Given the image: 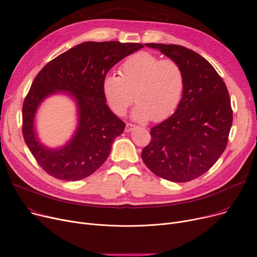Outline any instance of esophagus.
I'll list each match as a JSON object with an SVG mask.
<instances>
[{
	"instance_id": "esophagus-1",
	"label": "esophagus",
	"mask_w": 257,
	"mask_h": 257,
	"mask_svg": "<svg viewBox=\"0 0 257 257\" xmlns=\"http://www.w3.org/2000/svg\"><path fill=\"white\" fill-rule=\"evenodd\" d=\"M135 128H136V125H134V124H132V123H126L125 132L130 133V132H132V131H133V130H135Z\"/></svg>"
}]
</instances>
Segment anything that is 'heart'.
I'll list each match as a JSON object with an SVG mask.
<instances>
[{
    "mask_svg": "<svg viewBox=\"0 0 257 257\" xmlns=\"http://www.w3.org/2000/svg\"><path fill=\"white\" fill-rule=\"evenodd\" d=\"M185 89V72L172 59L161 60L149 52L134 54L122 63L120 75L109 73L102 80V92L111 110L125 114L135 100L138 102L133 119L161 122L177 109Z\"/></svg>",
    "mask_w": 257,
    "mask_h": 257,
    "instance_id": "b5f03b06",
    "label": "heart"
}]
</instances>
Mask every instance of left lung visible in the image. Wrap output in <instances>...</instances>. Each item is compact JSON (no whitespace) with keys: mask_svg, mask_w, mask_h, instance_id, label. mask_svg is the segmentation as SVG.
Wrapping results in <instances>:
<instances>
[{"mask_svg":"<svg viewBox=\"0 0 257 257\" xmlns=\"http://www.w3.org/2000/svg\"><path fill=\"white\" fill-rule=\"evenodd\" d=\"M175 60L185 72V89L177 109L150 128L152 140L142 160L156 175L187 183L205 173L228 141L232 110L227 87L207 60L182 45L146 43Z\"/></svg>","mask_w":257,"mask_h":257,"instance_id":"1","label":"left lung"}]
</instances>
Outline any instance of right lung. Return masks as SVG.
<instances>
[{
    "instance_id": "obj_1",
    "label": "right lung",
    "mask_w": 257,
    "mask_h": 257,
    "mask_svg": "<svg viewBox=\"0 0 257 257\" xmlns=\"http://www.w3.org/2000/svg\"><path fill=\"white\" fill-rule=\"evenodd\" d=\"M143 48L118 41L80 43L59 55L36 75L23 104L24 139L40 167L51 176L75 182L95 172L111 153L125 123L108 107L102 80L120 60ZM66 92L76 102L78 125L62 148L49 149L37 137L35 115L47 97Z\"/></svg>"
}]
</instances>
